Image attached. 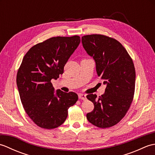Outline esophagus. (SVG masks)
Masks as SVG:
<instances>
[{
    "label": "esophagus",
    "mask_w": 155,
    "mask_h": 155,
    "mask_svg": "<svg viewBox=\"0 0 155 155\" xmlns=\"http://www.w3.org/2000/svg\"><path fill=\"white\" fill-rule=\"evenodd\" d=\"M78 98H79L80 99H82L83 101H85L87 99L86 94H78Z\"/></svg>",
    "instance_id": "obj_1"
}]
</instances>
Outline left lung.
Instances as JSON below:
<instances>
[{"mask_svg":"<svg viewBox=\"0 0 155 155\" xmlns=\"http://www.w3.org/2000/svg\"><path fill=\"white\" fill-rule=\"evenodd\" d=\"M82 43L94 58L98 76L107 85L98 98L93 94L87 96L94 106L87 114V120L97 127H111L125 116L133 100L136 73L133 60L119 42L107 36L85 35Z\"/></svg>","mask_w":155,"mask_h":155,"instance_id":"8db88e82","label":"left lung"}]
</instances>
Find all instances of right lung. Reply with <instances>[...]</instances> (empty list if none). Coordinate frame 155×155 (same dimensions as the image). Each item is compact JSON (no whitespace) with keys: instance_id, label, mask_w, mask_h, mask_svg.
Masks as SVG:
<instances>
[{"instance_id":"1","label":"right lung","mask_w":155,"mask_h":155,"mask_svg":"<svg viewBox=\"0 0 155 155\" xmlns=\"http://www.w3.org/2000/svg\"><path fill=\"white\" fill-rule=\"evenodd\" d=\"M81 42L78 36L52 37L31 47L16 75L23 108L39 127L52 129L64 123L69 107L77 103L73 92L54 91L52 79H57Z\"/></svg>"}]
</instances>
